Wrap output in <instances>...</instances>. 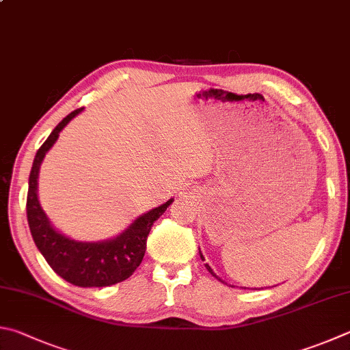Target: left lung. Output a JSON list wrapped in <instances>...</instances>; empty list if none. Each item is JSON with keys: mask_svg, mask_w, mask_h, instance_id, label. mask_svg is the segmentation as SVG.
I'll return each instance as SVG.
<instances>
[{"mask_svg": "<svg viewBox=\"0 0 350 350\" xmlns=\"http://www.w3.org/2000/svg\"><path fill=\"white\" fill-rule=\"evenodd\" d=\"M200 258H202V260H205V258H203V256H202V252H200ZM205 266H206V269H208L209 272H211V274H213V275H214L215 278H219L217 275H215V274H214V272H213V269H211V268H209V266H208V265H205ZM219 280H220V278H219Z\"/></svg>", "mask_w": 350, "mask_h": 350, "instance_id": "1", "label": "left lung"}]
</instances>
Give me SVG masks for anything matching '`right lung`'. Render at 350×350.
<instances>
[{"mask_svg":"<svg viewBox=\"0 0 350 350\" xmlns=\"http://www.w3.org/2000/svg\"><path fill=\"white\" fill-rule=\"evenodd\" d=\"M82 109L75 110L66 116L50 133L35 156L29 177L27 191V221L31 237L38 250L46 258L56 274L66 282L81 288H104L119 282H124L141 265L147 250V239L154 221L165 213L173 199L163 205L151 209L141 215L116 239L84 243L75 241L55 231L38 202V173L40 165L47 151L53 147L59 131L72 120Z\"/></svg>","mask_w":350,"mask_h":350,"instance_id":"1","label":"right lung"}]
</instances>
